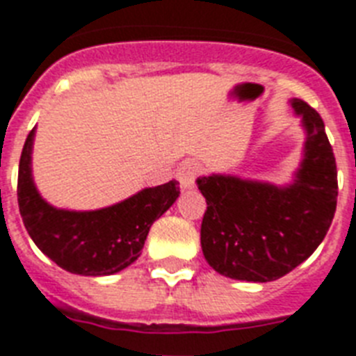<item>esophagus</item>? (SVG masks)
<instances>
[{
    "mask_svg": "<svg viewBox=\"0 0 356 356\" xmlns=\"http://www.w3.org/2000/svg\"><path fill=\"white\" fill-rule=\"evenodd\" d=\"M197 177H199V166L193 163V161H188V163H184L177 172L179 183H181V186H183L184 190H188V188H193V184H195V179Z\"/></svg>",
    "mask_w": 356,
    "mask_h": 356,
    "instance_id": "esophagus-1",
    "label": "esophagus"
}]
</instances>
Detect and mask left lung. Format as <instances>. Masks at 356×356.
Listing matches in <instances>:
<instances>
[{"label": "left lung", "mask_w": 356, "mask_h": 356, "mask_svg": "<svg viewBox=\"0 0 356 356\" xmlns=\"http://www.w3.org/2000/svg\"><path fill=\"white\" fill-rule=\"evenodd\" d=\"M291 106L307 131L305 157L287 188L210 175L197 179L207 199L201 247L213 270L245 282H273L318 248L337 210V163L316 109Z\"/></svg>", "instance_id": "8db88e82"}]
</instances>
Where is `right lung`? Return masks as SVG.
Wrapping results in <instances>:
<instances>
[{"label":"right lung","instance_id":"right-lung-1","mask_svg":"<svg viewBox=\"0 0 356 356\" xmlns=\"http://www.w3.org/2000/svg\"><path fill=\"white\" fill-rule=\"evenodd\" d=\"M34 129L23 144L18 172V204L36 247L58 267L82 276H108L140 256L149 227L179 197L177 181L146 188L122 203L95 212L58 210L40 197L31 177Z\"/></svg>","mask_w":356,"mask_h":356}]
</instances>
